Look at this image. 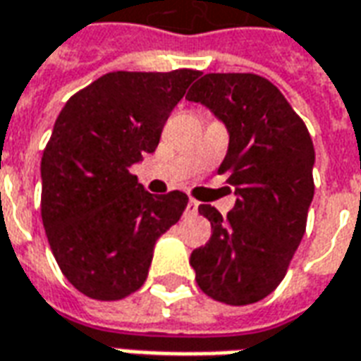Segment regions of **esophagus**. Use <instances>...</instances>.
I'll return each mask as SVG.
<instances>
[{
    "label": "esophagus",
    "instance_id": "34e87169",
    "mask_svg": "<svg viewBox=\"0 0 361 361\" xmlns=\"http://www.w3.org/2000/svg\"><path fill=\"white\" fill-rule=\"evenodd\" d=\"M197 211H199V203H197L195 199H191L188 203V207H185V214H188V216H193V214H197Z\"/></svg>",
    "mask_w": 361,
    "mask_h": 361
}]
</instances>
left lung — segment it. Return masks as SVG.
Masks as SVG:
<instances>
[{
	"instance_id": "8db88e82",
	"label": "left lung",
	"mask_w": 361,
	"mask_h": 361,
	"mask_svg": "<svg viewBox=\"0 0 361 361\" xmlns=\"http://www.w3.org/2000/svg\"><path fill=\"white\" fill-rule=\"evenodd\" d=\"M185 98L226 126L230 142L219 172H230L238 197L226 219L199 204L212 235L189 263L212 300L255 303L282 282L305 232L315 191L310 131L284 94L259 75H203Z\"/></svg>"
}]
</instances>
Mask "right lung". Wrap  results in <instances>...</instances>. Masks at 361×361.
Here are the masks:
<instances>
[{
	"label": "right lung",
	"mask_w": 361,
	"mask_h": 361,
	"mask_svg": "<svg viewBox=\"0 0 361 361\" xmlns=\"http://www.w3.org/2000/svg\"><path fill=\"white\" fill-rule=\"evenodd\" d=\"M193 69L114 71L73 94L42 154V222L66 279L92 300L133 294L154 243L188 207V195H152L129 168L154 152Z\"/></svg>",
	"instance_id": "add662e5"
}]
</instances>
